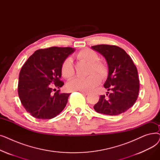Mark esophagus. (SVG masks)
Wrapping results in <instances>:
<instances>
[{
    "mask_svg": "<svg viewBox=\"0 0 160 160\" xmlns=\"http://www.w3.org/2000/svg\"><path fill=\"white\" fill-rule=\"evenodd\" d=\"M80 93H82L83 95H89V93L87 91H80Z\"/></svg>",
    "mask_w": 160,
    "mask_h": 160,
    "instance_id": "1",
    "label": "esophagus"
}]
</instances>
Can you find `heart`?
<instances>
[{
	"instance_id": "b5f03b06",
	"label": "heart",
	"mask_w": 160,
	"mask_h": 160,
	"mask_svg": "<svg viewBox=\"0 0 160 160\" xmlns=\"http://www.w3.org/2000/svg\"><path fill=\"white\" fill-rule=\"evenodd\" d=\"M78 60L89 63L88 74L86 78H75L67 83V88L72 91H89L97 87L100 82V78L104 79L108 74L107 66L102 62L98 61V55L94 50L85 48L77 54ZM97 72L99 75L95 73ZM62 77L66 79H70L74 75L75 71L71 58H67L61 65Z\"/></svg>"
}]
</instances>
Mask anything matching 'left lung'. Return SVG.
I'll return each mask as SVG.
<instances>
[{
	"mask_svg": "<svg viewBox=\"0 0 160 160\" xmlns=\"http://www.w3.org/2000/svg\"><path fill=\"white\" fill-rule=\"evenodd\" d=\"M91 48L106 59L108 78L104 87L111 93L100 95L94 106L95 110L108 115H118L127 111L135 104L139 90L138 70L132 58L117 46L98 45Z\"/></svg>",
	"mask_w": 160,
	"mask_h": 160,
	"instance_id": "left-lung-1",
	"label": "left lung"
}]
</instances>
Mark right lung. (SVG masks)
Here are the masks:
<instances>
[{
    "instance_id": "right-lung-1",
    "label": "right lung",
    "mask_w": 160,
    "mask_h": 160,
    "mask_svg": "<svg viewBox=\"0 0 160 160\" xmlns=\"http://www.w3.org/2000/svg\"><path fill=\"white\" fill-rule=\"evenodd\" d=\"M75 51L71 47L39 49L29 57L19 73L18 94L26 111L39 119H50L65 108L71 93H60L61 65Z\"/></svg>"
}]
</instances>
